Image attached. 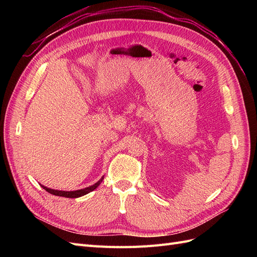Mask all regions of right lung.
Wrapping results in <instances>:
<instances>
[{"mask_svg":"<svg viewBox=\"0 0 257 257\" xmlns=\"http://www.w3.org/2000/svg\"><path fill=\"white\" fill-rule=\"evenodd\" d=\"M103 179H104V177L100 178L95 184H93L91 186H88V188H85V189L77 190V191H59V190L49 189V188H47V186H44V185H42V186H43V189H45L48 193L52 194V195L67 197V198H77V197L83 196V195H85V194H88V193H90L92 191H94L97 188V186L100 184V182L103 181Z\"/></svg>","mask_w":257,"mask_h":257,"instance_id":"obj_1","label":"right lung"}]
</instances>
